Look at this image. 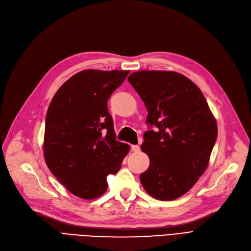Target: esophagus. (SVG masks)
I'll return each mask as SVG.
<instances>
[{
  "instance_id": "esophagus-1",
  "label": "esophagus",
  "mask_w": 251,
  "mask_h": 251,
  "mask_svg": "<svg viewBox=\"0 0 251 251\" xmlns=\"http://www.w3.org/2000/svg\"><path fill=\"white\" fill-rule=\"evenodd\" d=\"M131 150H132V151H135V152H138L139 151H140V148H139V146H131Z\"/></svg>"
}]
</instances>
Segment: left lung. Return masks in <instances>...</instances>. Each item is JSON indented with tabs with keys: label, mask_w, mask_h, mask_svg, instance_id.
Wrapping results in <instances>:
<instances>
[{
	"label": "left lung",
	"mask_w": 251,
	"mask_h": 251,
	"mask_svg": "<svg viewBox=\"0 0 251 251\" xmlns=\"http://www.w3.org/2000/svg\"><path fill=\"white\" fill-rule=\"evenodd\" d=\"M128 81L149 112L151 130L143 135L141 151L150 156V167L140 182L156 200H176L192 188L208 165L218 136L216 119L201 89L180 73L143 70Z\"/></svg>",
	"instance_id": "left-lung-1"
}]
</instances>
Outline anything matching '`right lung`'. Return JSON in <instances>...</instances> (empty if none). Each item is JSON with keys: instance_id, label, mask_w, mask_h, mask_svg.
<instances>
[{"instance_id": "add662e5", "label": "right lung", "mask_w": 251, "mask_h": 251, "mask_svg": "<svg viewBox=\"0 0 251 251\" xmlns=\"http://www.w3.org/2000/svg\"><path fill=\"white\" fill-rule=\"evenodd\" d=\"M129 71L83 70L52 98L46 117L44 155L50 172L71 193L94 200L108 189L129 146L116 140L108 100Z\"/></svg>"}]
</instances>
